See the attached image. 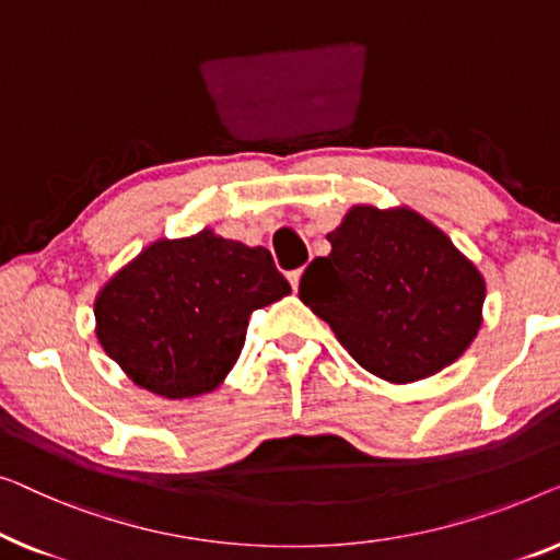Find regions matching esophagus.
<instances>
[{"mask_svg":"<svg viewBox=\"0 0 560 560\" xmlns=\"http://www.w3.org/2000/svg\"><path fill=\"white\" fill-rule=\"evenodd\" d=\"M299 279H302V269H296V271H289V283H291V289H299Z\"/></svg>","mask_w":560,"mask_h":560,"instance_id":"esophagus-1","label":"esophagus"}]
</instances>
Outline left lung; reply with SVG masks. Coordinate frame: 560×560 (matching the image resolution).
Segmentation results:
<instances>
[{
    "label": "left lung",
    "mask_w": 560,
    "mask_h": 560,
    "mask_svg": "<svg viewBox=\"0 0 560 560\" xmlns=\"http://www.w3.org/2000/svg\"><path fill=\"white\" fill-rule=\"evenodd\" d=\"M327 241L332 250L306 266L299 299L368 373L416 383L475 342L485 277L421 212L352 205Z\"/></svg>",
    "instance_id": "obj_1"
}]
</instances>
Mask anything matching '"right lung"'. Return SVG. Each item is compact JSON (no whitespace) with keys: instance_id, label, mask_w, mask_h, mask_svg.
<instances>
[{"instance_id":"right-lung-1","label":"right lung","mask_w":560,"mask_h":560,"mask_svg":"<svg viewBox=\"0 0 560 560\" xmlns=\"http://www.w3.org/2000/svg\"><path fill=\"white\" fill-rule=\"evenodd\" d=\"M289 291L264 246L212 228L156 238L101 287L96 340L139 388L195 398L238 362L250 314Z\"/></svg>"}]
</instances>
